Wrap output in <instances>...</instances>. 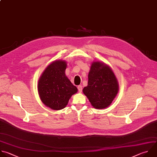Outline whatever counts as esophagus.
Masks as SVG:
<instances>
[{
    "label": "esophagus",
    "instance_id": "obj_1",
    "mask_svg": "<svg viewBox=\"0 0 157 157\" xmlns=\"http://www.w3.org/2000/svg\"><path fill=\"white\" fill-rule=\"evenodd\" d=\"M78 91H79V92H81L82 90V86H81V85L78 86Z\"/></svg>",
    "mask_w": 157,
    "mask_h": 157
}]
</instances>
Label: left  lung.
Masks as SVG:
<instances>
[{
    "mask_svg": "<svg viewBox=\"0 0 157 157\" xmlns=\"http://www.w3.org/2000/svg\"><path fill=\"white\" fill-rule=\"evenodd\" d=\"M82 91L95 109H103L110 105L118 94V84L108 65L96 62L91 65L87 86Z\"/></svg>",
    "mask_w": 157,
    "mask_h": 157,
    "instance_id": "1",
    "label": "left lung"
}]
</instances>
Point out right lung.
Listing matches in <instances>:
<instances>
[{
	"instance_id": "obj_1",
	"label": "right lung",
	"mask_w": 157,
	"mask_h": 157,
	"mask_svg": "<svg viewBox=\"0 0 157 157\" xmlns=\"http://www.w3.org/2000/svg\"><path fill=\"white\" fill-rule=\"evenodd\" d=\"M67 63L57 60L49 65L38 82V92L44 105L53 110L63 109L71 95L78 92L65 75Z\"/></svg>"
}]
</instances>
